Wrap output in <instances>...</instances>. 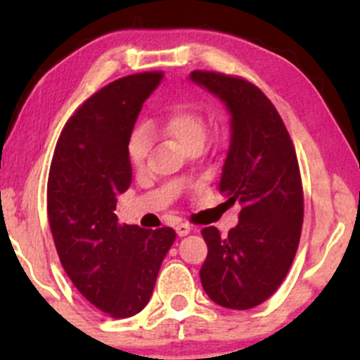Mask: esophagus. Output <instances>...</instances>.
<instances>
[{
	"mask_svg": "<svg viewBox=\"0 0 360 360\" xmlns=\"http://www.w3.org/2000/svg\"><path fill=\"white\" fill-rule=\"evenodd\" d=\"M191 230L193 226L189 225V223H177L176 225V233L179 235V237H184V235H188Z\"/></svg>",
	"mask_w": 360,
	"mask_h": 360,
	"instance_id": "34e87169",
	"label": "esophagus"
}]
</instances>
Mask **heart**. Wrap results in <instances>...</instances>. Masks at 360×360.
I'll list each match as a JSON object with an SVG mask.
<instances>
[{"label":"heart","mask_w":360,"mask_h":360,"mask_svg":"<svg viewBox=\"0 0 360 360\" xmlns=\"http://www.w3.org/2000/svg\"><path fill=\"white\" fill-rule=\"evenodd\" d=\"M147 131H160L167 137L174 139L181 147L203 143L206 137V123L203 115L188 106H179L157 122L147 123V127H139L131 131L128 139V157L135 167H142L148 152Z\"/></svg>","instance_id":"b5f03b06"}]
</instances>
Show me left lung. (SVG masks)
I'll list each match as a JSON object with an SVG mask.
<instances>
[{"label": "left lung", "instance_id": "obj_1", "mask_svg": "<svg viewBox=\"0 0 360 360\" xmlns=\"http://www.w3.org/2000/svg\"><path fill=\"white\" fill-rule=\"evenodd\" d=\"M191 79L232 115L218 191L242 206L225 238L217 226L201 230L208 245L201 284L220 307L250 309L278 291L298 250L304 213L298 157L278 110L254 82L214 71H193Z\"/></svg>", "mask_w": 360, "mask_h": 360}]
</instances>
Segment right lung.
Segmentation results:
<instances>
[{
  "label": "right lung",
  "mask_w": 360,
  "mask_h": 360,
  "mask_svg": "<svg viewBox=\"0 0 360 360\" xmlns=\"http://www.w3.org/2000/svg\"><path fill=\"white\" fill-rule=\"evenodd\" d=\"M162 76L130 74L96 91L62 128L49 171L47 213L62 267L77 291L111 318L147 307L176 240L171 226L122 225L115 214L118 194L131 183L128 139Z\"/></svg>",
  "instance_id": "obj_1"
}]
</instances>
